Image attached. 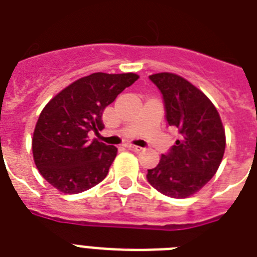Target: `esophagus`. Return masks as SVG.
Masks as SVG:
<instances>
[{
	"label": "esophagus",
	"instance_id": "esophagus-1",
	"mask_svg": "<svg viewBox=\"0 0 257 257\" xmlns=\"http://www.w3.org/2000/svg\"><path fill=\"white\" fill-rule=\"evenodd\" d=\"M126 147L130 148L131 151H141L142 150V147H139V146H135V144H131V143H127Z\"/></svg>",
	"mask_w": 257,
	"mask_h": 257
}]
</instances>
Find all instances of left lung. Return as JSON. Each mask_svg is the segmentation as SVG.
<instances>
[{
	"mask_svg": "<svg viewBox=\"0 0 257 257\" xmlns=\"http://www.w3.org/2000/svg\"><path fill=\"white\" fill-rule=\"evenodd\" d=\"M150 80L162 93L168 126L180 137L148 169L147 180L164 196L186 198L215 175L226 147L224 128L215 106L185 78L164 72Z\"/></svg>",
	"mask_w": 257,
	"mask_h": 257,
	"instance_id": "1",
	"label": "left lung"
}]
</instances>
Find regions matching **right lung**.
I'll use <instances>...</instances> for the list:
<instances>
[{
    "label": "right lung",
    "instance_id": "1",
    "mask_svg": "<svg viewBox=\"0 0 257 257\" xmlns=\"http://www.w3.org/2000/svg\"><path fill=\"white\" fill-rule=\"evenodd\" d=\"M135 73H93L63 89L44 106L33 138L34 162L40 175L65 194L85 192L102 181L116 147L90 141L103 128L102 113L133 85Z\"/></svg>",
    "mask_w": 257,
    "mask_h": 257
}]
</instances>
